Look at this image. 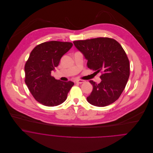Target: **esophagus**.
Returning a JSON list of instances; mask_svg holds the SVG:
<instances>
[{
  "instance_id": "34e87169",
  "label": "esophagus",
  "mask_w": 153,
  "mask_h": 153,
  "mask_svg": "<svg viewBox=\"0 0 153 153\" xmlns=\"http://www.w3.org/2000/svg\"><path fill=\"white\" fill-rule=\"evenodd\" d=\"M76 82V83H78V84H83V83H84L85 81L84 80H81V79H79V80H77Z\"/></svg>"
}]
</instances>
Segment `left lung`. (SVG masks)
Returning a JSON list of instances; mask_svg holds the SVG:
<instances>
[{"instance_id": "left-lung-1", "label": "left lung", "mask_w": 153, "mask_h": 153, "mask_svg": "<svg viewBox=\"0 0 153 153\" xmlns=\"http://www.w3.org/2000/svg\"><path fill=\"white\" fill-rule=\"evenodd\" d=\"M74 44L88 61L87 66L102 71L100 84L91 80L93 89L87 99L94 106L102 107L117 100L130 76V62L121 45L109 38L76 41Z\"/></svg>"}]
</instances>
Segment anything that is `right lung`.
<instances>
[{
  "mask_svg": "<svg viewBox=\"0 0 153 153\" xmlns=\"http://www.w3.org/2000/svg\"><path fill=\"white\" fill-rule=\"evenodd\" d=\"M73 46L71 42L49 41L37 45L25 64V83L34 98L42 105L54 107L63 103L72 81L64 82L51 76L62 56Z\"/></svg>",
  "mask_w": 153,
  "mask_h": 153,
  "instance_id": "add662e5",
  "label": "right lung"
}]
</instances>
